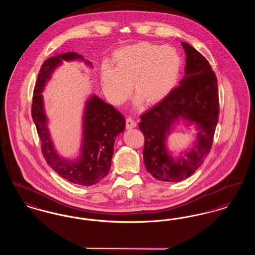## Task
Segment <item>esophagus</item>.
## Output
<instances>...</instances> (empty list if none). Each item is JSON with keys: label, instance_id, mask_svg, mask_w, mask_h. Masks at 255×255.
I'll list each match as a JSON object with an SVG mask.
<instances>
[{"label": "esophagus", "instance_id": "34e87169", "mask_svg": "<svg viewBox=\"0 0 255 255\" xmlns=\"http://www.w3.org/2000/svg\"><path fill=\"white\" fill-rule=\"evenodd\" d=\"M135 126H136V122H134L132 118H127V120H126V127L128 129H132V128H134Z\"/></svg>", "mask_w": 255, "mask_h": 255}]
</instances>
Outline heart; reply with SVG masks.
<instances>
[{"label": "heart", "instance_id": "1", "mask_svg": "<svg viewBox=\"0 0 255 255\" xmlns=\"http://www.w3.org/2000/svg\"><path fill=\"white\" fill-rule=\"evenodd\" d=\"M181 66V57L174 48L138 42L114 52L112 68L101 69L100 83L114 105H122L128 98L130 84L137 100L154 104L174 88Z\"/></svg>", "mask_w": 255, "mask_h": 255}]
</instances>
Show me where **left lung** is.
Listing matches in <instances>:
<instances>
[{
	"label": "left lung",
	"mask_w": 255,
	"mask_h": 255,
	"mask_svg": "<svg viewBox=\"0 0 255 255\" xmlns=\"http://www.w3.org/2000/svg\"><path fill=\"white\" fill-rule=\"evenodd\" d=\"M184 49L185 75L158 104L140 116L139 130L144 135L143 161L154 178L163 182H181L190 177L205 161L213 143L218 123V83L206 57L189 44ZM195 124L198 131L195 147L183 156L173 158L166 146L176 123Z\"/></svg>",
	"instance_id": "left-lung-1"
}]
</instances>
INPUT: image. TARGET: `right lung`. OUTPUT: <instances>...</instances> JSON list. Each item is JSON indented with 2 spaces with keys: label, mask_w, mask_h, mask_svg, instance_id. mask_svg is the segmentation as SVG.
<instances>
[{
  "label": "right lung",
  "mask_w": 255,
  "mask_h": 255,
  "mask_svg": "<svg viewBox=\"0 0 255 255\" xmlns=\"http://www.w3.org/2000/svg\"><path fill=\"white\" fill-rule=\"evenodd\" d=\"M63 60L84 61L87 65L92 66L90 61H86L81 54L73 51L57 54L45 61L34 87L31 116L41 140L43 156L49 166L67 181L89 186L100 182L108 175L115 140L125 129V119L114 106L93 95L86 102L80 156L75 159L60 157L50 138L41 93Z\"/></svg>",
  "instance_id": "obj_1"
}]
</instances>
